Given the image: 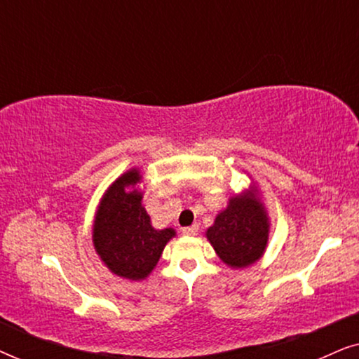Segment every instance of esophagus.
<instances>
[{"label":"esophagus","instance_id":"34e87169","mask_svg":"<svg viewBox=\"0 0 359 359\" xmlns=\"http://www.w3.org/2000/svg\"><path fill=\"white\" fill-rule=\"evenodd\" d=\"M198 230H199V227L194 224V225H191V227H184L181 232H183V235H196L198 233Z\"/></svg>","mask_w":359,"mask_h":359}]
</instances>
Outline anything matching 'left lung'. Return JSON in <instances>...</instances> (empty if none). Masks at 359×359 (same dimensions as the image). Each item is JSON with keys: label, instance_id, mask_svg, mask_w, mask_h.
<instances>
[{"label": "left lung", "instance_id": "left-lung-1", "mask_svg": "<svg viewBox=\"0 0 359 359\" xmlns=\"http://www.w3.org/2000/svg\"><path fill=\"white\" fill-rule=\"evenodd\" d=\"M268 219L263 205L253 194L230 199L212 227L208 238L224 263L233 268H245L262 257L268 242Z\"/></svg>", "mask_w": 359, "mask_h": 359}]
</instances>
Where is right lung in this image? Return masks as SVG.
Instances as JSON below:
<instances>
[{
    "label": "right lung",
    "instance_id": "obj_1",
    "mask_svg": "<svg viewBox=\"0 0 359 359\" xmlns=\"http://www.w3.org/2000/svg\"><path fill=\"white\" fill-rule=\"evenodd\" d=\"M140 180L139 171L130 170L116 180L97 208L93 242L107 268L117 276L144 279L158 263L165 245L175 237L173 229L155 230L142 194L126 188Z\"/></svg>",
    "mask_w": 359,
    "mask_h": 359
}]
</instances>
